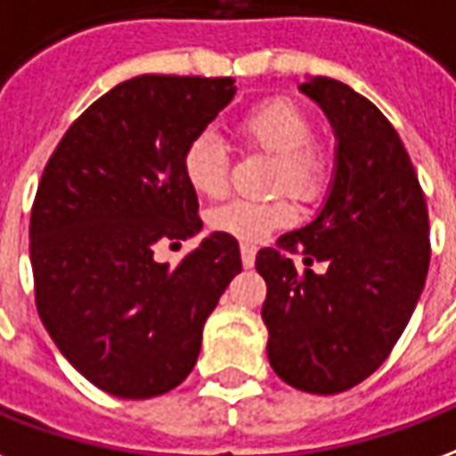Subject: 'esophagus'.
<instances>
[{"label":"esophagus","instance_id":"34e87169","mask_svg":"<svg viewBox=\"0 0 456 456\" xmlns=\"http://www.w3.org/2000/svg\"><path fill=\"white\" fill-rule=\"evenodd\" d=\"M255 255H257V248L250 245V242H242L240 245V257H242V265L250 269L255 265Z\"/></svg>","mask_w":456,"mask_h":456}]
</instances>
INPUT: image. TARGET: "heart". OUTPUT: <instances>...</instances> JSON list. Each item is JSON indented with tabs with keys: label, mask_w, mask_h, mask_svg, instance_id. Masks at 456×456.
<instances>
[{
	"label": "heart",
	"mask_w": 456,
	"mask_h": 456,
	"mask_svg": "<svg viewBox=\"0 0 456 456\" xmlns=\"http://www.w3.org/2000/svg\"><path fill=\"white\" fill-rule=\"evenodd\" d=\"M235 133L245 145L274 155V191H291L301 199H315L328 177V152L314 138V116L289 96H269L235 121ZM184 179L196 194L218 196L228 189V151L214 131H199L182 155ZM297 208L287 196L272 201L231 199L208 214L214 231L228 232L242 242H260L265 235L289 225Z\"/></svg>",
	"instance_id": "b5f03b06"
}]
</instances>
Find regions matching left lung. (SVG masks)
<instances>
[{
    "instance_id": "left-lung-1",
    "label": "left lung",
    "mask_w": 456,
    "mask_h": 456,
    "mask_svg": "<svg viewBox=\"0 0 456 456\" xmlns=\"http://www.w3.org/2000/svg\"><path fill=\"white\" fill-rule=\"evenodd\" d=\"M330 118L335 179L321 214L257 252L267 281V357L289 387L340 394L374 374L423 294L430 265L425 194L396 128L367 96L330 77L301 85ZM301 251L298 273L288 257ZM314 261L326 272L315 275Z\"/></svg>"
}]
</instances>
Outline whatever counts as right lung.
<instances>
[{
	"label": "right lung",
	"instance_id": "1",
	"mask_svg": "<svg viewBox=\"0 0 456 456\" xmlns=\"http://www.w3.org/2000/svg\"><path fill=\"white\" fill-rule=\"evenodd\" d=\"M232 94V77L126 79L69 126L43 169L28 228L38 315L65 360L111 396L179 387L240 274L238 240L221 231L177 267L155 260L158 242L204 225L182 155Z\"/></svg>",
	"mask_w": 456,
	"mask_h": 456
}]
</instances>
